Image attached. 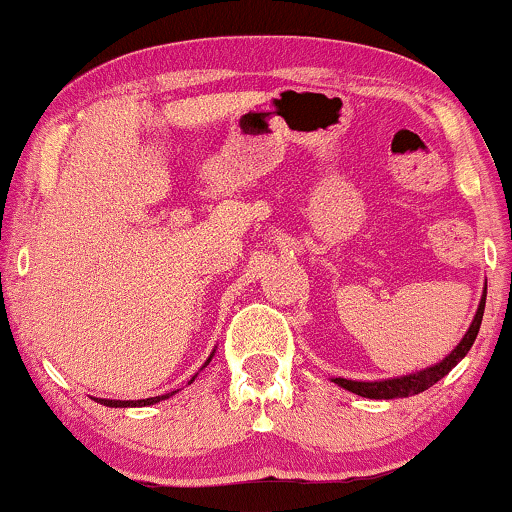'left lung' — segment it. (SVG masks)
I'll return each instance as SVG.
<instances>
[{"instance_id":"8db88e82","label":"left lung","mask_w":512,"mask_h":512,"mask_svg":"<svg viewBox=\"0 0 512 512\" xmlns=\"http://www.w3.org/2000/svg\"><path fill=\"white\" fill-rule=\"evenodd\" d=\"M484 302H487V288H484V295L480 300V307H477L475 319H472L470 328L465 331L463 340L451 349L446 357L439 361V364H432L423 371L409 373V375H397V378H383V380H347V378H331L335 385L342 387V390H349L359 397L366 399H399V397H411V394H420L425 392L428 387H432L437 380H442L446 373L454 368L458 361H461L465 354L470 352L472 342H475L477 333H480L482 326V316H484Z\"/></svg>"}]
</instances>
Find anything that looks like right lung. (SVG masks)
<instances>
[{"mask_svg":"<svg viewBox=\"0 0 512 512\" xmlns=\"http://www.w3.org/2000/svg\"><path fill=\"white\" fill-rule=\"evenodd\" d=\"M212 357H215V352L210 354L208 361H205V364H203V368L210 364ZM196 375H198V373H196ZM196 375H193V378L189 380V385L193 383V380H196ZM174 392H179V390H174ZM174 392L160 394V397H151V399H137V401H122V399H99V397H96V401H99V404H103V406H111V409H127V406H151V404H158V401H163V399H170Z\"/></svg>","mask_w":512,"mask_h":512,"instance_id":"1","label":"right lung"}]
</instances>
